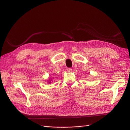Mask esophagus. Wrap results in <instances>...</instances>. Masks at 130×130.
I'll return each instance as SVG.
<instances>
[{"label": "esophagus", "mask_w": 130, "mask_h": 130, "mask_svg": "<svg viewBox=\"0 0 130 130\" xmlns=\"http://www.w3.org/2000/svg\"><path fill=\"white\" fill-rule=\"evenodd\" d=\"M67 71L68 72H71L72 71V69H71V68H68V69H67Z\"/></svg>", "instance_id": "obj_1"}]
</instances>
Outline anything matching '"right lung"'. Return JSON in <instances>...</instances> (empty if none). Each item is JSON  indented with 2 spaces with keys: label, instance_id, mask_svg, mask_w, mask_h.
Masks as SVG:
<instances>
[{
  "label": "right lung",
  "instance_id": "obj_1",
  "mask_svg": "<svg viewBox=\"0 0 130 130\" xmlns=\"http://www.w3.org/2000/svg\"><path fill=\"white\" fill-rule=\"evenodd\" d=\"M52 79H49L48 80V84H51V82H52Z\"/></svg>",
  "mask_w": 130,
  "mask_h": 130
}]
</instances>
